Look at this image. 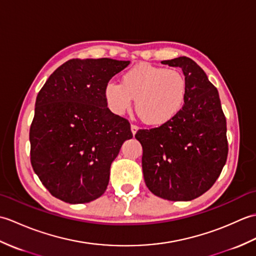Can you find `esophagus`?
Listing matches in <instances>:
<instances>
[{
	"mask_svg": "<svg viewBox=\"0 0 256 256\" xmlns=\"http://www.w3.org/2000/svg\"><path fill=\"white\" fill-rule=\"evenodd\" d=\"M138 125H135V124H132V125H131V131H132L133 135H135V133L138 132Z\"/></svg>",
	"mask_w": 256,
	"mask_h": 256,
	"instance_id": "obj_1",
	"label": "esophagus"
}]
</instances>
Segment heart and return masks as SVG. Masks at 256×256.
<instances>
[{"instance_id": "obj_1", "label": "heart", "mask_w": 256, "mask_h": 256, "mask_svg": "<svg viewBox=\"0 0 256 256\" xmlns=\"http://www.w3.org/2000/svg\"><path fill=\"white\" fill-rule=\"evenodd\" d=\"M108 108L122 116L131 106L138 118L152 126L166 124L180 112L187 96V80L177 69L140 64L122 76L121 84L110 81L104 86Z\"/></svg>"}]
</instances>
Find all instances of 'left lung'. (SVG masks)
I'll list each match as a JSON object with an SVG mask.
<instances>
[{
  "instance_id": "1",
  "label": "left lung",
  "mask_w": 256,
  "mask_h": 256,
  "mask_svg": "<svg viewBox=\"0 0 256 256\" xmlns=\"http://www.w3.org/2000/svg\"><path fill=\"white\" fill-rule=\"evenodd\" d=\"M162 64L180 67L187 80L184 104L172 121L135 134L143 148L146 186L155 196L188 201L209 190L226 165V120L219 92L192 59Z\"/></svg>"
}]
</instances>
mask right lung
<instances>
[{
    "instance_id": "right-lung-1",
    "label": "right lung",
    "mask_w": 256,
    "mask_h": 256,
    "mask_svg": "<svg viewBox=\"0 0 256 256\" xmlns=\"http://www.w3.org/2000/svg\"><path fill=\"white\" fill-rule=\"evenodd\" d=\"M128 64L70 59L38 92L30 130V162L54 197L84 204L104 194L112 162L133 134L126 118L108 110L103 91Z\"/></svg>"
}]
</instances>
